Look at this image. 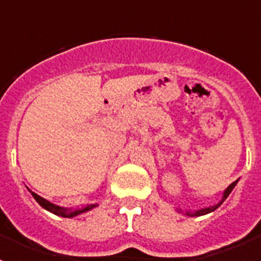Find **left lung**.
<instances>
[{
  "instance_id": "1",
  "label": "left lung",
  "mask_w": 261,
  "mask_h": 261,
  "mask_svg": "<svg viewBox=\"0 0 261 261\" xmlns=\"http://www.w3.org/2000/svg\"><path fill=\"white\" fill-rule=\"evenodd\" d=\"M237 183H238V180H235L234 183H231L229 187H227V188H226L225 192H223L222 200H221V201L218 202V204H217V205H214V206H211V208L200 209V211H196V212H186V216H190V217H199V216H204V214H208V213H211V212L216 211V209L218 208V206H220V205L222 204V202L225 201L226 199H227V196H229L230 193H231V191L234 190V187L237 186ZM179 212H181V211H179Z\"/></svg>"
}]
</instances>
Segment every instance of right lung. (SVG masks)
Here are the masks:
<instances>
[{
  "label": "right lung",
  "mask_w": 261,
  "mask_h": 261,
  "mask_svg": "<svg viewBox=\"0 0 261 261\" xmlns=\"http://www.w3.org/2000/svg\"><path fill=\"white\" fill-rule=\"evenodd\" d=\"M30 192H31V195L34 196V199L39 202V205H40V206H43L45 211L50 212V213H53V214H56V216L65 217V218H73V217L78 216V214H82V213H85V212H89V211H91L93 208H95V206H98V204H90L82 209H75V211H73V209L61 208V206H59V205L52 204V202H49L48 200L43 199V197H40V196L36 195V193L32 192V191H30Z\"/></svg>",
  "instance_id": "add662e5"
}]
</instances>
